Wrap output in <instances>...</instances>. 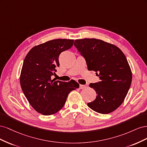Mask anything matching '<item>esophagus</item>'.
<instances>
[{
	"instance_id": "1",
	"label": "esophagus",
	"mask_w": 147,
	"mask_h": 147,
	"mask_svg": "<svg viewBox=\"0 0 147 147\" xmlns=\"http://www.w3.org/2000/svg\"><path fill=\"white\" fill-rule=\"evenodd\" d=\"M86 88V85H83V84H80V89H84Z\"/></svg>"
}]
</instances>
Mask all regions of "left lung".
Wrapping results in <instances>:
<instances>
[{"label": "left lung", "instance_id": "8db88e82", "mask_svg": "<svg viewBox=\"0 0 147 147\" xmlns=\"http://www.w3.org/2000/svg\"><path fill=\"white\" fill-rule=\"evenodd\" d=\"M74 46L94 70L100 82L90 83L97 96L88 106L95 112L108 114L121 105L131 84L132 72L126 57L117 46L96 38L75 40Z\"/></svg>", "mask_w": 147, "mask_h": 147}]
</instances>
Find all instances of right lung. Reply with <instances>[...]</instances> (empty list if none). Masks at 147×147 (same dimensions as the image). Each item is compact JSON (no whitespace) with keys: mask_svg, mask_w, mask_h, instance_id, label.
Wrapping results in <instances>:
<instances>
[{"mask_svg":"<svg viewBox=\"0 0 147 147\" xmlns=\"http://www.w3.org/2000/svg\"><path fill=\"white\" fill-rule=\"evenodd\" d=\"M74 40L55 39L33 47L22 67L20 84L32 107L43 115L55 114L63 107L69 93L79 87L75 81L51 80L59 66L61 53L72 47Z\"/></svg>","mask_w":147,"mask_h":147,"instance_id":"right-lung-1","label":"right lung"}]
</instances>
